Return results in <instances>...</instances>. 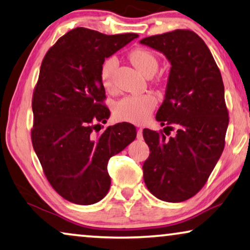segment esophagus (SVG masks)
<instances>
[{"mask_svg":"<svg viewBox=\"0 0 250 250\" xmlns=\"http://www.w3.org/2000/svg\"><path fill=\"white\" fill-rule=\"evenodd\" d=\"M137 138L143 139V129L142 128L137 129Z\"/></svg>","mask_w":250,"mask_h":250,"instance_id":"1","label":"esophagus"}]
</instances>
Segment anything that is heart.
<instances>
[{
    "instance_id": "b5f03b06",
    "label": "heart",
    "mask_w": 250,
    "mask_h": 250,
    "mask_svg": "<svg viewBox=\"0 0 250 250\" xmlns=\"http://www.w3.org/2000/svg\"><path fill=\"white\" fill-rule=\"evenodd\" d=\"M130 61L132 64L144 75L155 73L159 66L156 56L153 52L146 48H135L129 54ZM117 56H108L101 65L100 77L102 85L106 90H113L114 88V71L118 66ZM156 106L155 97L149 94L132 95L122 98L115 104V117L120 120L130 121L133 124H143L148 119L150 112Z\"/></svg>"
}]
</instances>
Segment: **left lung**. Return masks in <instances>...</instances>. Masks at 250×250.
I'll return each instance as SVG.
<instances>
[{"label": "left lung", "mask_w": 250, "mask_h": 250, "mask_svg": "<svg viewBox=\"0 0 250 250\" xmlns=\"http://www.w3.org/2000/svg\"><path fill=\"white\" fill-rule=\"evenodd\" d=\"M140 44L163 53L171 64L156 113L167 126L143 131L150 150L144 181L156 198L184 202L203 188L223 152L229 113L222 77L205 42L191 30L146 37ZM170 124L177 126L172 136Z\"/></svg>", "instance_id": "obj_1"}]
</instances>
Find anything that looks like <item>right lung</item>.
Wrapping results in <instances>:
<instances>
[{"label": "right lung", "mask_w": 250, "mask_h": 250, "mask_svg": "<svg viewBox=\"0 0 250 250\" xmlns=\"http://www.w3.org/2000/svg\"><path fill=\"white\" fill-rule=\"evenodd\" d=\"M137 34L105 35L75 28L47 51L33 95L31 142L48 182L60 196L91 205L108 192L107 162L137 136L128 122L94 135L96 122H106L105 89L100 70ZM97 131V130H96Z\"/></svg>", "instance_id": "1"}]
</instances>
